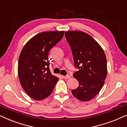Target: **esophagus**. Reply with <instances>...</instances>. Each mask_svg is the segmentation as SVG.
<instances>
[{
	"instance_id": "1",
	"label": "esophagus",
	"mask_w": 127,
	"mask_h": 127,
	"mask_svg": "<svg viewBox=\"0 0 127 127\" xmlns=\"http://www.w3.org/2000/svg\"><path fill=\"white\" fill-rule=\"evenodd\" d=\"M62 77H63L64 79H69V78L70 77V76H69V75H68V74H67V75H66V76H62Z\"/></svg>"
}]
</instances>
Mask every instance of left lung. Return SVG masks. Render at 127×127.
Masks as SVG:
<instances>
[{
    "label": "left lung",
    "instance_id": "left-lung-1",
    "mask_svg": "<svg viewBox=\"0 0 127 127\" xmlns=\"http://www.w3.org/2000/svg\"><path fill=\"white\" fill-rule=\"evenodd\" d=\"M65 36L72 50L74 66L78 69L73 76L79 85L72 90V93L78 99L87 101L98 94L105 83L107 76L105 54L99 44L86 33L67 31Z\"/></svg>",
    "mask_w": 127,
    "mask_h": 127
}]
</instances>
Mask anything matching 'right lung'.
Here are the masks:
<instances>
[{
  "label": "right lung",
  "instance_id": "add662e5",
  "mask_svg": "<svg viewBox=\"0 0 127 127\" xmlns=\"http://www.w3.org/2000/svg\"><path fill=\"white\" fill-rule=\"evenodd\" d=\"M64 31L43 32L28 41L21 52L18 72L21 84L31 98L41 100L53 92L59 79L50 70L48 53L63 37Z\"/></svg>",
  "mask_w": 127,
  "mask_h": 127
}]
</instances>
